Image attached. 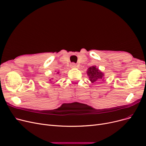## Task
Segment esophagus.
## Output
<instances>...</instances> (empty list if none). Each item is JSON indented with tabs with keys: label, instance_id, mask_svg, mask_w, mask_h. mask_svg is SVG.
I'll list each match as a JSON object with an SVG mask.
<instances>
[{
	"label": "esophagus",
	"instance_id": "obj_1",
	"mask_svg": "<svg viewBox=\"0 0 146 146\" xmlns=\"http://www.w3.org/2000/svg\"><path fill=\"white\" fill-rule=\"evenodd\" d=\"M70 67H71V68H76L77 67V65H76V63H72L70 64Z\"/></svg>",
	"mask_w": 146,
	"mask_h": 146
}]
</instances>
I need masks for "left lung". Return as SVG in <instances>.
I'll use <instances>...</instances> for the list:
<instances>
[{
  "mask_svg": "<svg viewBox=\"0 0 146 146\" xmlns=\"http://www.w3.org/2000/svg\"><path fill=\"white\" fill-rule=\"evenodd\" d=\"M88 76L89 77L90 82L92 83H100L105 79V74L96 68V66H92L87 69Z\"/></svg>",
  "mask_w": 146,
  "mask_h": 146,
  "instance_id": "obj_1",
  "label": "left lung"
}]
</instances>
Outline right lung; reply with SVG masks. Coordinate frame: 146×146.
<instances>
[{"label":"right lung","instance_id":"obj_1","mask_svg":"<svg viewBox=\"0 0 146 146\" xmlns=\"http://www.w3.org/2000/svg\"><path fill=\"white\" fill-rule=\"evenodd\" d=\"M57 74H59V72H57ZM53 79H54V78H50V79H49V82L50 83H52V82H53L52 80H53Z\"/></svg>","mask_w":146,"mask_h":146}]
</instances>
